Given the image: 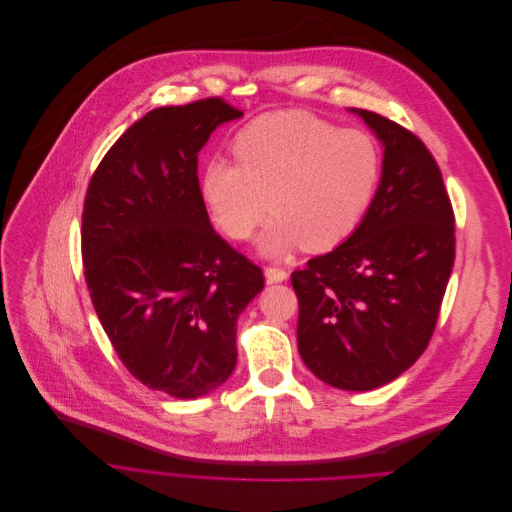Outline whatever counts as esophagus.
Here are the masks:
<instances>
[{
    "label": "esophagus",
    "instance_id": "obj_1",
    "mask_svg": "<svg viewBox=\"0 0 512 512\" xmlns=\"http://www.w3.org/2000/svg\"><path fill=\"white\" fill-rule=\"evenodd\" d=\"M264 274H266V280L272 284V282H282L288 278V272L284 268H278V266H266L264 268Z\"/></svg>",
    "mask_w": 512,
    "mask_h": 512
}]
</instances>
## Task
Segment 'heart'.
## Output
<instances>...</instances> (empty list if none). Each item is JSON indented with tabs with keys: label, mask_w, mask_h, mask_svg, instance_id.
<instances>
[{
	"label": "heart",
	"mask_w": 512,
	"mask_h": 512,
	"mask_svg": "<svg viewBox=\"0 0 512 512\" xmlns=\"http://www.w3.org/2000/svg\"><path fill=\"white\" fill-rule=\"evenodd\" d=\"M232 155L236 163L203 165L201 199L216 228L236 242L250 240L270 208L274 218L260 240L270 256L298 246L327 252L345 242L379 181L369 135L296 109L250 121L232 139Z\"/></svg>",
	"instance_id": "1"
}]
</instances>
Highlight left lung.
I'll return each instance as SVG.
<instances>
[{
	"instance_id": "obj_1",
	"label": "left lung",
	"mask_w": 512,
	"mask_h": 512,
	"mask_svg": "<svg viewBox=\"0 0 512 512\" xmlns=\"http://www.w3.org/2000/svg\"><path fill=\"white\" fill-rule=\"evenodd\" d=\"M383 143L377 193L359 228L290 276L296 341L321 381L367 391L426 351L454 266V210L430 149L405 127L353 109Z\"/></svg>"
}]
</instances>
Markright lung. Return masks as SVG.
I'll use <instances>...</instances> for the list:
<instances>
[{
	"label": "right lung",
	"instance_id": "obj_1",
	"mask_svg": "<svg viewBox=\"0 0 512 512\" xmlns=\"http://www.w3.org/2000/svg\"><path fill=\"white\" fill-rule=\"evenodd\" d=\"M244 113L220 96L149 111L102 157L82 210V264L98 321L143 385L179 399L236 367V321L262 268L210 224L197 153Z\"/></svg>",
	"mask_w": 512,
	"mask_h": 512
}]
</instances>
